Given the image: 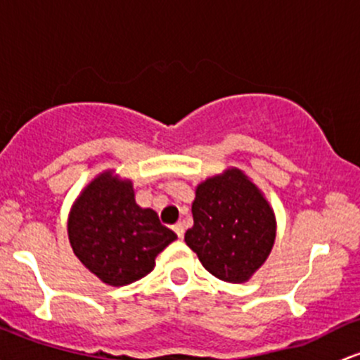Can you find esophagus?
<instances>
[{"label": "esophagus", "mask_w": 360, "mask_h": 360, "mask_svg": "<svg viewBox=\"0 0 360 360\" xmlns=\"http://www.w3.org/2000/svg\"><path fill=\"white\" fill-rule=\"evenodd\" d=\"M174 232L177 234V238H183L184 236V224L183 222H177L176 225H174Z\"/></svg>", "instance_id": "esophagus-1"}]
</instances>
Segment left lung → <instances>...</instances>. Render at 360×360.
Wrapping results in <instances>:
<instances>
[{
    "label": "left lung",
    "mask_w": 360,
    "mask_h": 360,
    "mask_svg": "<svg viewBox=\"0 0 360 360\" xmlns=\"http://www.w3.org/2000/svg\"><path fill=\"white\" fill-rule=\"evenodd\" d=\"M193 224L184 240L205 270L229 283H244L262 268L276 238L270 201L238 167L207 177L195 189Z\"/></svg>",
    "instance_id": "left-lung-1"
}]
</instances>
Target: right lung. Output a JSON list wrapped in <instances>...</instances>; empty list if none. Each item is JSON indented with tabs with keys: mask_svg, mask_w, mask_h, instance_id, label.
<instances>
[{
	"mask_svg": "<svg viewBox=\"0 0 360 360\" xmlns=\"http://www.w3.org/2000/svg\"><path fill=\"white\" fill-rule=\"evenodd\" d=\"M68 239L90 274L105 285L122 287L148 275L157 255L177 236L160 224L152 208L136 203L131 179L108 169L71 205Z\"/></svg>",
	"mask_w": 360,
	"mask_h": 360,
	"instance_id": "1",
	"label": "right lung"
}]
</instances>
